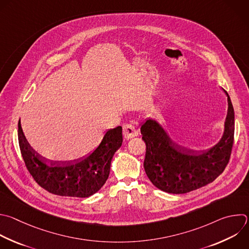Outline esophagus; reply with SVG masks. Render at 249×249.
Instances as JSON below:
<instances>
[{"label":"esophagus","instance_id":"esophagus-1","mask_svg":"<svg viewBox=\"0 0 249 249\" xmlns=\"http://www.w3.org/2000/svg\"><path fill=\"white\" fill-rule=\"evenodd\" d=\"M139 135V132L132 124H125L123 126V137L126 140H130L134 137H137Z\"/></svg>","mask_w":249,"mask_h":249}]
</instances>
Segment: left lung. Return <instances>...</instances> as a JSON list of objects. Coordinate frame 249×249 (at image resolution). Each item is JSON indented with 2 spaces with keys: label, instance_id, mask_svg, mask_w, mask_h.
<instances>
[{
  "label": "left lung",
  "instance_id": "obj_1",
  "mask_svg": "<svg viewBox=\"0 0 249 249\" xmlns=\"http://www.w3.org/2000/svg\"><path fill=\"white\" fill-rule=\"evenodd\" d=\"M228 112L219 142L207 149H193L176 142L153 118H146L141 133L146 144L143 167L150 182L169 194H186L213 182L226 168L233 142L234 111L229 94Z\"/></svg>",
  "mask_w": 249,
  "mask_h": 249
}]
</instances>
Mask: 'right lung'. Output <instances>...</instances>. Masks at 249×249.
<instances>
[{"label":"right lung","mask_w":249,"mask_h":249,"mask_svg":"<svg viewBox=\"0 0 249 249\" xmlns=\"http://www.w3.org/2000/svg\"><path fill=\"white\" fill-rule=\"evenodd\" d=\"M18 142L26 167L34 180L48 192L74 197H88L106 184L114 153L122 145V127L106 132L97 148L74 161H53L39 154L27 142L18 121Z\"/></svg>","instance_id":"right-lung-1"}]
</instances>
